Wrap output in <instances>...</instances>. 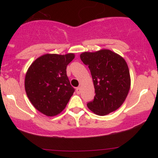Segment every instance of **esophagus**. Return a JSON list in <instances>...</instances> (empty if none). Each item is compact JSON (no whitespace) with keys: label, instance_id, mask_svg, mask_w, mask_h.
Returning a JSON list of instances; mask_svg holds the SVG:
<instances>
[{"label":"esophagus","instance_id":"obj_1","mask_svg":"<svg viewBox=\"0 0 158 158\" xmlns=\"http://www.w3.org/2000/svg\"><path fill=\"white\" fill-rule=\"evenodd\" d=\"M76 91H77V93L78 94H79L81 93V88L80 87H78V88H77V89H76Z\"/></svg>","mask_w":158,"mask_h":158}]
</instances>
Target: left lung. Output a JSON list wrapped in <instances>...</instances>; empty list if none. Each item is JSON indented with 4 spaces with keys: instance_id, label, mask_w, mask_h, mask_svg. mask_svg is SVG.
Listing matches in <instances>:
<instances>
[{
    "instance_id": "obj_1",
    "label": "left lung",
    "mask_w": 158,
    "mask_h": 158,
    "mask_svg": "<svg viewBox=\"0 0 158 158\" xmlns=\"http://www.w3.org/2000/svg\"><path fill=\"white\" fill-rule=\"evenodd\" d=\"M81 60L90 69L96 95L87 104L94 114L105 116L115 111L126 100L131 77L126 60L110 50L84 52Z\"/></svg>"
}]
</instances>
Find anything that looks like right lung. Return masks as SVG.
Returning <instances> with one entry per match:
<instances>
[{
  "label": "right lung",
  "mask_w": 158,
  "mask_h": 158,
  "mask_svg": "<svg viewBox=\"0 0 158 158\" xmlns=\"http://www.w3.org/2000/svg\"><path fill=\"white\" fill-rule=\"evenodd\" d=\"M75 58L65 55L44 54L36 59L27 70L24 86L32 106L48 117L58 115L64 109L74 88L67 76V66Z\"/></svg>",
  "instance_id": "right-lung-1"
}]
</instances>
